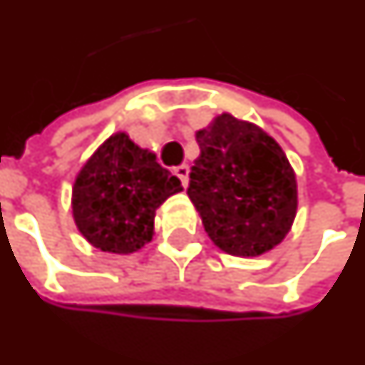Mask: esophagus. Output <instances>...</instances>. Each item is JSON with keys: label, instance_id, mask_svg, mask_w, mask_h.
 I'll return each mask as SVG.
<instances>
[{"label": "esophagus", "instance_id": "34e87169", "mask_svg": "<svg viewBox=\"0 0 365 365\" xmlns=\"http://www.w3.org/2000/svg\"><path fill=\"white\" fill-rule=\"evenodd\" d=\"M174 174L180 178V182H182L183 187H187V180H190V168H187L185 164L178 165V168L174 170Z\"/></svg>", "mask_w": 365, "mask_h": 365}]
</instances>
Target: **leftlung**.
I'll return each mask as SVG.
<instances>
[{
  "label": "left lung",
  "mask_w": 365,
  "mask_h": 365,
  "mask_svg": "<svg viewBox=\"0 0 365 365\" xmlns=\"http://www.w3.org/2000/svg\"><path fill=\"white\" fill-rule=\"evenodd\" d=\"M201 154L187 195L209 239L235 257H257L284 239L297 215V178L284 152L251 122L221 114L195 134Z\"/></svg>",
  "instance_id": "obj_1"
}]
</instances>
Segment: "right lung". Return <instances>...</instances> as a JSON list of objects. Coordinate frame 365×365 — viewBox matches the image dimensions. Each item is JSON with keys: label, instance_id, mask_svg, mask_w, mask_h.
<instances>
[{"label": "right lung", "instance_id": "obj_1", "mask_svg": "<svg viewBox=\"0 0 365 365\" xmlns=\"http://www.w3.org/2000/svg\"><path fill=\"white\" fill-rule=\"evenodd\" d=\"M182 182L156 156L118 132L83 165L73 185V215L88 243L128 255L152 241L156 209Z\"/></svg>", "mask_w": 365, "mask_h": 365}]
</instances>
